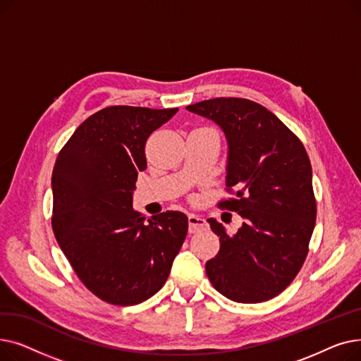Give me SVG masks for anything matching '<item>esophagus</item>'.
Segmentation results:
<instances>
[{
	"label": "esophagus",
	"instance_id": "34e87169",
	"mask_svg": "<svg viewBox=\"0 0 361 361\" xmlns=\"http://www.w3.org/2000/svg\"><path fill=\"white\" fill-rule=\"evenodd\" d=\"M204 228H206V221L200 215H196V214L188 215V231L195 234Z\"/></svg>",
	"mask_w": 361,
	"mask_h": 361
}]
</instances>
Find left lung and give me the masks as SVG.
Listing matches in <instances>:
<instances>
[{
    "mask_svg": "<svg viewBox=\"0 0 361 361\" xmlns=\"http://www.w3.org/2000/svg\"><path fill=\"white\" fill-rule=\"evenodd\" d=\"M212 120L228 143L221 202L243 225L233 235L209 218L218 255L206 262L216 291L237 302H262L286 290L307 256L316 221L312 165L294 133L275 114L243 98H215L185 106Z\"/></svg>",
    "mask_w": 361,
    "mask_h": 361,
    "instance_id": "1",
    "label": "left lung"
}]
</instances>
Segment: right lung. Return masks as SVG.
Segmentation results:
<instances>
[{"instance_id":"add662e5","label":"right lung","mask_w":361,"mask_h":361,"mask_svg":"<svg viewBox=\"0 0 361 361\" xmlns=\"http://www.w3.org/2000/svg\"><path fill=\"white\" fill-rule=\"evenodd\" d=\"M178 108L108 106L85 120L52 171V230L85 286L101 300L135 306L157 294L187 235L183 212L133 209L152 131Z\"/></svg>"}]
</instances>
